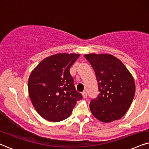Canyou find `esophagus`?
I'll return each mask as SVG.
<instances>
[{
	"instance_id": "esophagus-1",
	"label": "esophagus",
	"mask_w": 149,
	"mask_h": 149,
	"mask_svg": "<svg viewBox=\"0 0 149 149\" xmlns=\"http://www.w3.org/2000/svg\"><path fill=\"white\" fill-rule=\"evenodd\" d=\"M82 97H83V98H86V97H87V95H86V91L82 92Z\"/></svg>"
}]
</instances>
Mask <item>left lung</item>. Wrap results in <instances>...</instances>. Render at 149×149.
<instances>
[{
	"instance_id": "obj_1",
	"label": "left lung",
	"mask_w": 149,
	"mask_h": 149,
	"mask_svg": "<svg viewBox=\"0 0 149 149\" xmlns=\"http://www.w3.org/2000/svg\"><path fill=\"white\" fill-rule=\"evenodd\" d=\"M94 69L100 93L90 102V110L96 119L109 122L122 118L134 98L133 77L118 58L109 54L84 56Z\"/></svg>"
}]
</instances>
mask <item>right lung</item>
I'll list each match as a JSON object with an SVG mask.
<instances>
[{
	"instance_id": "1",
	"label": "right lung",
	"mask_w": 149,
	"mask_h": 149,
	"mask_svg": "<svg viewBox=\"0 0 149 149\" xmlns=\"http://www.w3.org/2000/svg\"><path fill=\"white\" fill-rule=\"evenodd\" d=\"M80 54H56L45 58L33 69L28 80V91L33 107L41 117L57 122L71 114L76 102L82 98L77 92L69 73Z\"/></svg>"
}]
</instances>
